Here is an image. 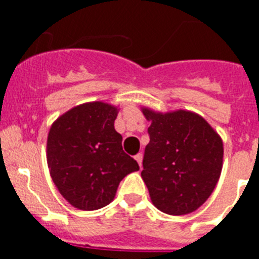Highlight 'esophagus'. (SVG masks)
I'll return each mask as SVG.
<instances>
[{"instance_id":"obj_1","label":"esophagus","mask_w":259,"mask_h":259,"mask_svg":"<svg viewBox=\"0 0 259 259\" xmlns=\"http://www.w3.org/2000/svg\"><path fill=\"white\" fill-rule=\"evenodd\" d=\"M135 159L137 161V163H139V166L141 167V162H143V154L141 153H139V154L135 155Z\"/></svg>"}]
</instances>
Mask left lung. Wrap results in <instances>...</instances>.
I'll list each match as a JSON object with an SVG mask.
<instances>
[{"instance_id": "1", "label": "left lung", "mask_w": 259, "mask_h": 259, "mask_svg": "<svg viewBox=\"0 0 259 259\" xmlns=\"http://www.w3.org/2000/svg\"><path fill=\"white\" fill-rule=\"evenodd\" d=\"M150 122L141 171L152 202L161 211L184 215L197 210L214 191L223 163V143L197 114H161L143 109Z\"/></svg>"}]
</instances>
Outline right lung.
<instances>
[{
    "instance_id": "add662e5",
    "label": "right lung",
    "mask_w": 259,
    "mask_h": 259,
    "mask_svg": "<svg viewBox=\"0 0 259 259\" xmlns=\"http://www.w3.org/2000/svg\"><path fill=\"white\" fill-rule=\"evenodd\" d=\"M116 107L89 102L53 123L48 135V166L59 193L74 207L97 210L114 200L119 183L140 167L122 148L115 131Z\"/></svg>"
}]
</instances>
